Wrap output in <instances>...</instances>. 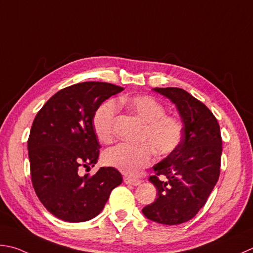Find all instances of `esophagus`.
Listing matches in <instances>:
<instances>
[{
  "mask_svg": "<svg viewBox=\"0 0 253 253\" xmlns=\"http://www.w3.org/2000/svg\"><path fill=\"white\" fill-rule=\"evenodd\" d=\"M123 180H125L126 184L133 185V186H136V185L141 184V179H139V178H132V177H128V176H126V177L123 178Z\"/></svg>",
  "mask_w": 253,
  "mask_h": 253,
  "instance_id": "esophagus-1",
  "label": "esophagus"
}]
</instances>
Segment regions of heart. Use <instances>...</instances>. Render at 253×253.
Instances as JSON below:
<instances>
[{
	"instance_id": "1",
	"label": "heart",
	"mask_w": 253,
	"mask_h": 253,
	"mask_svg": "<svg viewBox=\"0 0 253 253\" xmlns=\"http://www.w3.org/2000/svg\"><path fill=\"white\" fill-rule=\"evenodd\" d=\"M119 103L144 122L139 140L140 144L120 143L103 153V162L108 166L119 169L126 175H135L153 161V151L165 156L177 150L184 135L182 122L165 112V107L151 96L122 97ZM118 106L113 100L104 101L92 118L93 131L98 140L110 143L113 139L114 119Z\"/></svg>"
}]
</instances>
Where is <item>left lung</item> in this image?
<instances>
[{"label":"left lung","mask_w":253,"mask_h":253,"mask_svg":"<svg viewBox=\"0 0 253 253\" xmlns=\"http://www.w3.org/2000/svg\"><path fill=\"white\" fill-rule=\"evenodd\" d=\"M175 103L184 135L177 150L154 166L149 180L157 189L154 203L142 209L150 220L179 225L205 206L220 174L222 140L216 117L184 89L154 88ZM162 174L165 181L158 177Z\"/></svg>","instance_id":"obj_1"}]
</instances>
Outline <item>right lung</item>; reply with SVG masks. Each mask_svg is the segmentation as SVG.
Instances as JSON below:
<instances>
[{
  "label": "right lung",
  "instance_id": "add662e5",
  "mask_svg": "<svg viewBox=\"0 0 253 253\" xmlns=\"http://www.w3.org/2000/svg\"><path fill=\"white\" fill-rule=\"evenodd\" d=\"M122 90L108 83L76 84L56 92L36 114L27 141L32 184L41 203L61 220L82 222L96 217L122 183L114 168L79 174L82 168L89 169L98 162L94 112Z\"/></svg>",
  "mask_w": 253,
  "mask_h": 253
}]
</instances>
